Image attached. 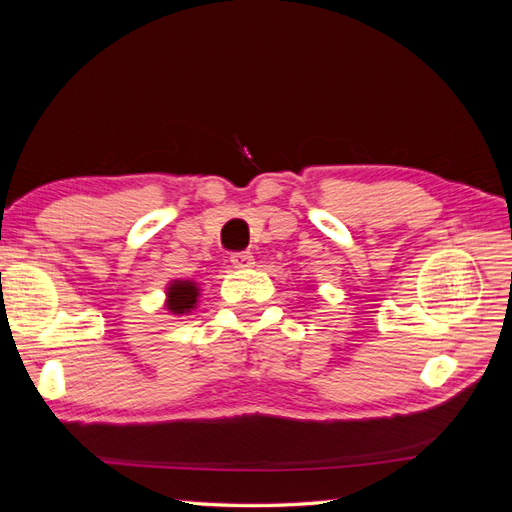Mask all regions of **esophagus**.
Instances as JSON below:
<instances>
[{"mask_svg":"<svg viewBox=\"0 0 512 512\" xmlns=\"http://www.w3.org/2000/svg\"><path fill=\"white\" fill-rule=\"evenodd\" d=\"M230 262L235 269H250L254 265V256L250 252H237L230 256Z\"/></svg>","mask_w":512,"mask_h":512,"instance_id":"obj_1","label":"esophagus"}]
</instances>
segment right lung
<instances>
[{"label": "right lung", "mask_w": 512, "mask_h": 512, "mask_svg": "<svg viewBox=\"0 0 512 512\" xmlns=\"http://www.w3.org/2000/svg\"><path fill=\"white\" fill-rule=\"evenodd\" d=\"M198 294V286L192 280H173L166 288L164 307L175 316L190 314L198 303Z\"/></svg>", "instance_id": "right-lung-1"}]
</instances>
